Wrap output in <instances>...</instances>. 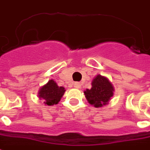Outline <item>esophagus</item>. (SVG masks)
I'll use <instances>...</instances> for the list:
<instances>
[{
    "mask_svg": "<svg viewBox=\"0 0 150 150\" xmlns=\"http://www.w3.org/2000/svg\"><path fill=\"white\" fill-rule=\"evenodd\" d=\"M74 87H75V88H77V89H80L81 84L78 83V82H76V83L74 84Z\"/></svg>",
    "mask_w": 150,
    "mask_h": 150,
    "instance_id": "obj_1",
    "label": "esophagus"
}]
</instances>
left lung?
I'll return each mask as SVG.
<instances>
[{"label":"left lung","instance_id":"left-lung-1","mask_svg":"<svg viewBox=\"0 0 150 150\" xmlns=\"http://www.w3.org/2000/svg\"><path fill=\"white\" fill-rule=\"evenodd\" d=\"M91 89L84 91L88 103L94 107H102L108 104L114 94V87L107 77L97 75L92 81Z\"/></svg>","mask_w":150,"mask_h":150}]
</instances>
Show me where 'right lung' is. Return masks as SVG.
Wrapping results in <instances>:
<instances>
[{
    "label": "right lung",
    "mask_w": 150,
    "mask_h": 150,
    "mask_svg": "<svg viewBox=\"0 0 150 150\" xmlns=\"http://www.w3.org/2000/svg\"><path fill=\"white\" fill-rule=\"evenodd\" d=\"M65 90L63 86H58L54 80H49L48 82L40 88L39 98L43 99V103L47 106L57 104L63 97Z\"/></svg>",
    "instance_id": "right-lung-1"
}]
</instances>
